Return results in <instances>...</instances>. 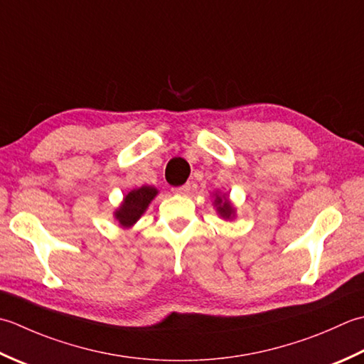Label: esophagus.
<instances>
[{"mask_svg":"<svg viewBox=\"0 0 364 364\" xmlns=\"http://www.w3.org/2000/svg\"><path fill=\"white\" fill-rule=\"evenodd\" d=\"M190 190H191V185L190 183H185V185H181V187L173 188V191L176 193V195H188Z\"/></svg>","mask_w":364,"mask_h":364,"instance_id":"esophagus-1","label":"esophagus"}]
</instances>
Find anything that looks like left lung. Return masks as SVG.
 Listing matches in <instances>:
<instances>
[{
  "label": "left lung",
  "mask_w": 364,
  "mask_h": 364,
  "mask_svg": "<svg viewBox=\"0 0 364 364\" xmlns=\"http://www.w3.org/2000/svg\"><path fill=\"white\" fill-rule=\"evenodd\" d=\"M213 205L217 207V212L221 218L232 220L235 217V209L232 207L231 201H229L225 195H218V193H215Z\"/></svg>",
  "instance_id": "8db88e82"
}]
</instances>
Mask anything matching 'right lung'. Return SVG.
<instances>
[{
    "label": "right lung",
    "instance_id": "1",
    "mask_svg": "<svg viewBox=\"0 0 364 364\" xmlns=\"http://www.w3.org/2000/svg\"><path fill=\"white\" fill-rule=\"evenodd\" d=\"M159 190L155 187H139L129 191L125 195L122 204L114 212V218L119 221L121 228H132L141 218V215L146 212L152 199L157 196Z\"/></svg>",
    "mask_w": 364,
    "mask_h": 364
}]
</instances>
